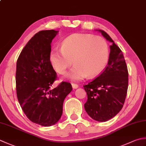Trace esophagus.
Here are the masks:
<instances>
[{
    "label": "esophagus",
    "mask_w": 146,
    "mask_h": 146,
    "mask_svg": "<svg viewBox=\"0 0 146 146\" xmlns=\"http://www.w3.org/2000/svg\"><path fill=\"white\" fill-rule=\"evenodd\" d=\"M71 85H72V87L73 88H77L78 87V85L75 84V83H72V84H71Z\"/></svg>",
    "instance_id": "1"
}]
</instances>
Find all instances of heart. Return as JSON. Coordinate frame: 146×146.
Masks as SVG:
<instances>
[{"instance_id": "b5f03b06", "label": "heart", "mask_w": 146, "mask_h": 146, "mask_svg": "<svg viewBox=\"0 0 146 146\" xmlns=\"http://www.w3.org/2000/svg\"><path fill=\"white\" fill-rule=\"evenodd\" d=\"M110 58V47L106 40L87 33L73 34L64 40L61 49L54 48L50 61L57 72L63 74L73 63L66 76L81 80L88 75H99L106 67Z\"/></svg>"}]
</instances>
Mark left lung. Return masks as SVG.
Returning <instances> with one entry per match:
<instances>
[{"mask_svg":"<svg viewBox=\"0 0 146 146\" xmlns=\"http://www.w3.org/2000/svg\"><path fill=\"white\" fill-rule=\"evenodd\" d=\"M111 42L109 61L104 71L84 88L87 94L85 110L92 119L106 121L118 114L126 99L128 72L123 54L112 38L103 30H99Z\"/></svg>","mask_w":146,"mask_h":146,"instance_id":"1","label":"left lung"}]
</instances>
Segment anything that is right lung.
Instances as JSON below:
<instances>
[{
    "instance_id": "add662e5",
    "label": "right lung",
    "mask_w": 146,
    "mask_h": 146,
    "mask_svg": "<svg viewBox=\"0 0 146 146\" xmlns=\"http://www.w3.org/2000/svg\"><path fill=\"white\" fill-rule=\"evenodd\" d=\"M58 31L49 30L36 33L25 45L17 60V98L27 118L35 123L49 127L59 121L66 97L73 88L62 82L50 87L57 73L50 61L51 42Z\"/></svg>"
}]
</instances>
